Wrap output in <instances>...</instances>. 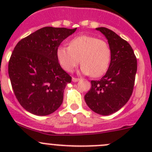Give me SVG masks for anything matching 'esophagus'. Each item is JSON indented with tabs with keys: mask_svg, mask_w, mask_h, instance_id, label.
<instances>
[{
	"mask_svg": "<svg viewBox=\"0 0 152 152\" xmlns=\"http://www.w3.org/2000/svg\"><path fill=\"white\" fill-rule=\"evenodd\" d=\"M72 81H73V82H78V81H79V79H78V78L73 77L72 78Z\"/></svg>",
	"mask_w": 152,
	"mask_h": 152,
	"instance_id": "34e87169",
	"label": "esophagus"
}]
</instances>
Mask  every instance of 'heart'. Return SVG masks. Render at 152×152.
I'll return each mask as SVG.
<instances>
[{
    "mask_svg": "<svg viewBox=\"0 0 152 152\" xmlns=\"http://www.w3.org/2000/svg\"><path fill=\"white\" fill-rule=\"evenodd\" d=\"M111 48L103 39L81 35L70 40L69 46H59L56 55L62 68L72 72L79 63L84 74L99 77L104 74L111 61Z\"/></svg>",
    "mask_w": 152,
    "mask_h": 152,
    "instance_id": "1",
    "label": "heart"
}]
</instances>
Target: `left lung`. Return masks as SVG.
<instances>
[{
    "instance_id": "obj_1",
    "label": "left lung",
    "mask_w": 152,
    "mask_h": 152,
    "mask_svg": "<svg viewBox=\"0 0 152 152\" xmlns=\"http://www.w3.org/2000/svg\"><path fill=\"white\" fill-rule=\"evenodd\" d=\"M111 48V61L107 73L100 80L91 81L86 93V104L96 113L109 115L123 107L132 94L137 59L132 48L110 29L99 27Z\"/></svg>"
}]
</instances>
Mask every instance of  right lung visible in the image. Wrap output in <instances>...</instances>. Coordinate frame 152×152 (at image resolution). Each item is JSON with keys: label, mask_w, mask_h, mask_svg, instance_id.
Segmentation results:
<instances>
[{"label": "right lung", "mask_w": 152, "mask_h": 152, "mask_svg": "<svg viewBox=\"0 0 152 152\" xmlns=\"http://www.w3.org/2000/svg\"><path fill=\"white\" fill-rule=\"evenodd\" d=\"M76 28L44 27L18 42L9 62V76L17 99L26 110L48 115L63 102L71 77L62 68L56 51Z\"/></svg>", "instance_id": "add662e5"}]
</instances>
